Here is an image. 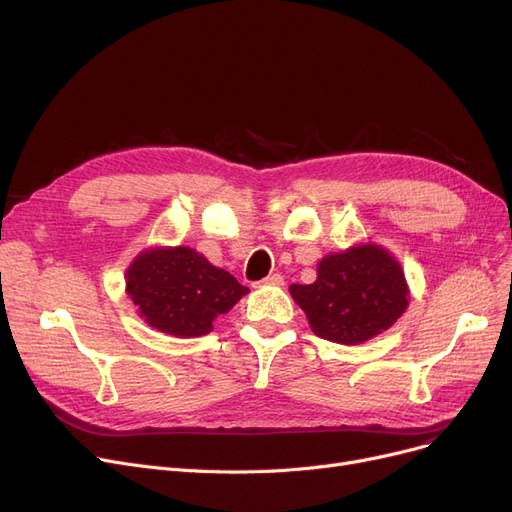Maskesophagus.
<instances>
[{
  "label": "esophagus",
  "instance_id": "esophagus-1",
  "mask_svg": "<svg viewBox=\"0 0 512 512\" xmlns=\"http://www.w3.org/2000/svg\"><path fill=\"white\" fill-rule=\"evenodd\" d=\"M261 286H284V278L280 274H270L265 280H261Z\"/></svg>",
  "mask_w": 512,
  "mask_h": 512
}]
</instances>
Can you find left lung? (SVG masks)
<instances>
[{
	"instance_id": "8db88e82",
	"label": "left lung",
	"mask_w": 512,
	"mask_h": 512,
	"mask_svg": "<svg viewBox=\"0 0 512 512\" xmlns=\"http://www.w3.org/2000/svg\"><path fill=\"white\" fill-rule=\"evenodd\" d=\"M290 294L315 336L361 344L396 324L411 290L396 257L375 242H361L317 263L313 284H292Z\"/></svg>"
}]
</instances>
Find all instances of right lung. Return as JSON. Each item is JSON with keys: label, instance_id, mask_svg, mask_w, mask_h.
I'll return each mask as SVG.
<instances>
[{"label": "right lung", "instance_id": "1", "mask_svg": "<svg viewBox=\"0 0 512 512\" xmlns=\"http://www.w3.org/2000/svg\"><path fill=\"white\" fill-rule=\"evenodd\" d=\"M124 280L145 324L176 338L209 334L213 319L249 292L191 247H149L132 259Z\"/></svg>", "mask_w": 512, "mask_h": 512}]
</instances>
